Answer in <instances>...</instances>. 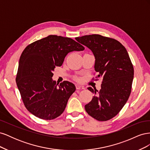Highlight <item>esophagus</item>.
Wrapping results in <instances>:
<instances>
[{"instance_id":"esophagus-1","label":"esophagus","mask_w":150,"mask_h":150,"mask_svg":"<svg viewBox=\"0 0 150 150\" xmlns=\"http://www.w3.org/2000/svg\"><path fill=\"white\" fill-rule=\"evenodd\" d=\"M76 88L77 89H85L84 86H80V85H78V84L76 85Z\"/></svg>"}]
</instances>
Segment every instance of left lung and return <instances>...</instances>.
I'll return each mask as SVG.
<instances>
[{"mask_svg": "<svg viewBox=\"0 0 150 150\" xmlns=\"http://www.w3.org/2000/svg\"><path fill=\"white\" fill-rule=\"evenodd\" d=\"M77 41L91 51L95 57L96 79L102 78L99 91L88 88L94 94L85 105L88 114L98 121L112 118L121 111L131 93L134 69L126 48L117 40L99 34L76 38Z\"/></svg>", "mask_w": 150, "mask_h": 150, "instance_id": "1", "label": "left lung"}]
</instances>
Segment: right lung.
<instances>
[{
    "label": "right lung",
    "instance_id": "right-lung-1",
    "mask_svg": "<svg viewBox=\"0 0 150 150\" xmlns=\"http://www.w3.org/2000/svg\"><path fill=\"white\" fill-rule=\"evenodd\" d=\"M84 47L69 38L50 35L27 46L18 67L16 83L25 108L39 118L51 120L59 116L76 87L65 81L52 79L56 66H61L67 54Z\"/></svg>",
    "mask_w": 150,
    "mask_h": 150
}]
</instances>
